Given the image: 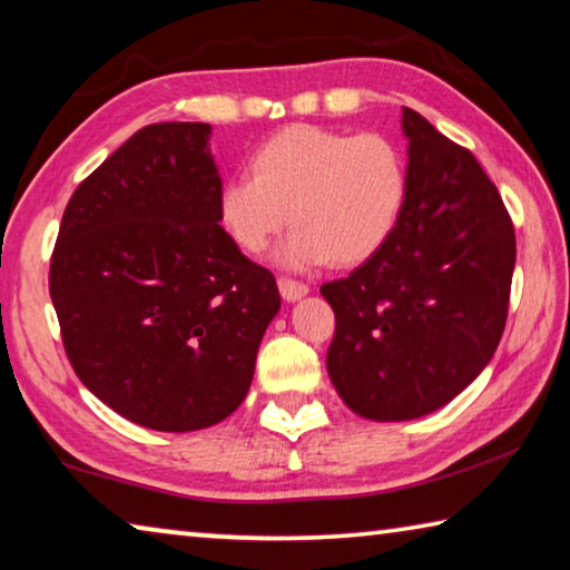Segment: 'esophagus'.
I'll list each match as a JSON object with an SVG mask.
<instances>
[{"label": "esophagus", "mask_w": 570, "mask_h": 570, "mask_svg": "<svg viewBox=\"0 0 570 570\" xmlns=\"http://www.w3.org/2000/svg\"><path fill=\"white\" fill-rule=\"evenodd\" d=\"M278 292H282L284 302H299L302 296L309 294V286L294 282V278H278Z\"/></svg>", "instance_id": "esophagus-1"}]
</instances>
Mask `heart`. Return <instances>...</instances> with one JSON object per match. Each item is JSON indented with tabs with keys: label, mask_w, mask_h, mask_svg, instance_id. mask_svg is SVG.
Returning a JSON list of instances; mask_svg holds the SVG:
<instances>
[{
	"label": "heart",
	"mask_w": 570,
	"mask_h": 570,
	"mask_svg": "<svg viewBox=\"0 0 570 570\" xmlns=\"http://www.w3.org/2000/svg\"><path fill=\"white\" fill-rule=\"evenodd\" d=\"M250 175L220 185L218 220L256 256L292 218V233L274 250L276 266L288 271L365 264L399 230L411 193L399 141L312 124L268 137L253 151Z\"/></svg>",
	"instance_id": "obj_1"
}]
</instances>
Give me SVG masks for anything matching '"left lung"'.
<instances>
[{
    "label": "left lung",
    "mask_w": 570,
    "mask_h": 570,
    "mask_svg": "<svg viewBox=\"0 0 570 570\" xmlns=\"http://www.w3.org/2000/svg\"><path fill=\"white\" fill-rule=\"evenodd\" d=\"M411 193L381 253L322 286L327 373L352 413L413 421L454 401L500 345L514 271L502 197L464 147L403 108Z\"/></svg>",
    "instance_id": "1"
}]
</instances>
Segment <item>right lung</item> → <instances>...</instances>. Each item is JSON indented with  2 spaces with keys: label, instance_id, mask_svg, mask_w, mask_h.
Instances as JSON below:
<instances>
[{
  "label": "right lung",
  "instance_id": "right-lung-1",
  "mask_svg": "<svg viewBox=\"0 0 570 570\" xmlns=\"http://www.w3.org/2000/svg\"><path fill=\"white\" fill-rule=\"evenodd\" d=\"M210 124L144 126L78 185L50 261L62 345L90 393L144 429L215 426L248 395L276 278L218 220Z\"/></svg>",
  "mask_w": 570,
  "mask_h": 570
}]
</instances>
